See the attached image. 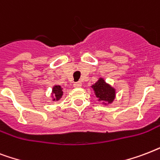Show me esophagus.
<instances>
[{"mask_svg": "<svg viewBox=\"0 0 160 160\" xmlns=\"http://www.w3.org/2000/svg\"><path fill=\"white\" fill-rule=\"evenodd\" d=\"M81 87L82 83L80 82H75V83L73 84V88H81Z\"/></svg>", "mask_w": 160, "mask_h": 160, "instance_id": "esophagus-1", "label": "esophagus"}]
</instances>
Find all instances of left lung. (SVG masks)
<instances>
[{
    "label": "left lung",
    "mask_w": 160,
    "mask_h": 160,
    "mask_svg": "<svg viewBox=\"0 0 160 160\" xmlns=\"http://www.w3.org/2000/svg\"><path fill=\"white\" fill-rule=\"evenodd\" d=\"M91 88L94 92L98 101L102 102V104L108 105L114 101L116 98V89L109 83L106 82L104 78H99Z\"/></svg>",
    "instance_id": "8db88e82"
}]
</instances>
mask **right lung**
<instances>
[{"label":"right lung","mask_w":160,"mask_h":160,"mask_svg":"<svg viewBox=\"0 0 160 160\" xmlns=\"http://www.w3.org/2000/svg\"><path fill=\"white\" fill-rule=\"evenodd\" d=\"M63 95V88L60 85H54L51 92V98L53 102H57L62 98Z\"/></svg>","instance_id":"1"}]
</instances>
